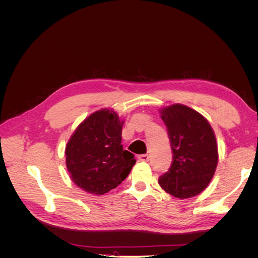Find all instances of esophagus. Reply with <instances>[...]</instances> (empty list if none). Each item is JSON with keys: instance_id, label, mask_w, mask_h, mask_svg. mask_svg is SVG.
<instances>
[{"instance_id": "1", "label": "esophagus", "mask_w": 258, "mask_h": 258, "mask_svg": "<svg viewBox=\"0 0 258 258\" xmlns=\"http://www.w3.org/2000/svg\"><path fill=\"white\" fill-rule=\"evenodd\" d=\"M138 159L140 160V161H148L150 160V155H147V154H143V155H140L139 157H138Z\"/></svg>"}]
</instances>
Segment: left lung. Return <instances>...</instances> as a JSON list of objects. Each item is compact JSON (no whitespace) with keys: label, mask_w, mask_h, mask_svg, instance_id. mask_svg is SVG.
Wrapping results in <instances>:
<instances>
[{"label":"left lung","mask_w":258,"mask_h":258,"mask_svg":"<svg viewBox=\"0 0 258 258\" xmlns=\"http://www.w3.org/2000/svg\"><path fill=\"white\" fill-rule=\"evenodd\" d=\"M172 147L173 160L159 185L176 198L197 196L212 179L217 166V144L214 132L204 116L192 108L173 104L162 108Z\"/></svg>","instance_id":"left-lung-1"}]
</instances>
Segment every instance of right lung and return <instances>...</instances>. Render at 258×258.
Here are the masks:
<instances>
[{"mask_svg":"<svg viewBox=\"0 0 258 258\" xmlns=\"http://www.w3.org/2000/svg\"><path fill=\"white\" fill-rule=\"evenodd\" d=\"M122 121L113 111L101 110L87 117L66 148L67 168L73 182L92 195L118 186L136 165L135 155L121 145Z\"/></svg>","mask_w":258,"mask_h":258,"instance_id":"1","label":"right lung"}]
</instances>
